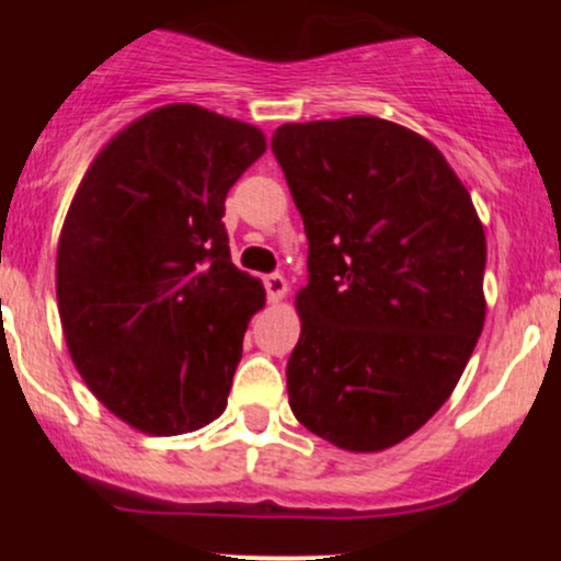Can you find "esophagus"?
<instances>
[{"label":"esophagus","mask_w":561,"mask_h":561,"mask_svg":"<svg viewBox=\"0 0 561 561\" xmlns=\"http://www.w3.org/2000/svg\"><path fill=\"white\" fill-rule=\"evenodd\" d=\"M263 285H265V296H268L271 304L282 301V298L287 296V279L282 274H268L263 279Z\"/></svg>","instance_id":"1"}]
</instances>
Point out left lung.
I'll list each match as a JSON object with an SVG mask.
<instances>
[{
    "label": "left lung",
    "instance_id": "obj_1",
    "mask_svg": "<svg viewBox=\"0 0 561 561\" xmlns=\"http://www.w3.org/2000/svg\"><path fill=\"white\" fill-rule=\"evenodd\" d=\"M271 151L309 239L290 410L336 448L401 443L483 331L485 236L437 146L375 116L282 124Z\"/></svg>",
    "mask_w": 561,
    "mask_h": 561
}]
</instances>
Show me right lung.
Listing matches in <instances>:
<instances>
[{
    "instance_id": "1",
    "label": "right lung",
    "mask_w": 561,
    "mask_h": 561,
    "mask_svg": "<svg viewBox=\"0 0 561 561\" xmlns=\"http://www.w3.org/2000/svg\"><path fill=\"white\" fill-rule=\"evenodd\" d=\"M263 151L252 124L165 105L122 129L72 197L56 254L67 347L140 432H195L228 407L265 290L230 260L225 197Z\"/></svg>"
}]
</instances>
